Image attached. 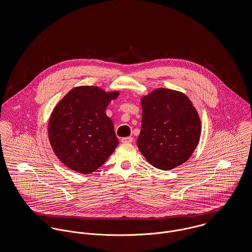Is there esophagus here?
<instances>
[{
	"instance_id": "esophagus-1",
	"label": "esophagus",
	"mask_w": 252,
	"mask_h": 252,
	"mask_svg": "<svg viewBox=\"0 0 252 252\" xmlns=\"http://www.w3.org/2000/svg\"><path fill=\"white\" fill-rule=\"evenodd\" d=\"M133 141H134L133 137H126V138H122V139H121V142H122V143L131 144V143H133Z\"/></svg>"
}]
</instances>
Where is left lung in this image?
<instances>
[{
    "instance_id": "8db88e82",
    "label": "left lung",
    "mask_w": 252,
    "mask_h": 252,
    "mask_svg": "<svg viewBox=\"0 0 252 252\" xmlns=\"http://www.w3.org/2000/svg\"><path fill=\"white\" fill-rule=\"evenodd\" d=\"M142 129L137 145L155 168L169 171L185 163L199 144L201 120L182 92L157 88L141 98Z\"/></svg>"
}]
</instances>
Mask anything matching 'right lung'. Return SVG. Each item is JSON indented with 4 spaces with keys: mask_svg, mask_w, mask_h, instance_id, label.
Wrapping results in <instances>:
<instances>
[{
    "mask_svg": "<svg viewBox=\"0 0 252 252\" xmlns=\"http://www.w3.org/2000/svg\"><path fill=\"white\" fill-rule=\"evenodd\" d=\"M118 91L98 86H77L53 108L48 139L58 159L69 169L91 174L100 168L118 145L113 123L106 114Z\"/></svg>",
    "mask_w": 252,
    "mask_h": 252,
    "instance_id": "add662e5",
    "label": "right lung"
}]
</instances>
